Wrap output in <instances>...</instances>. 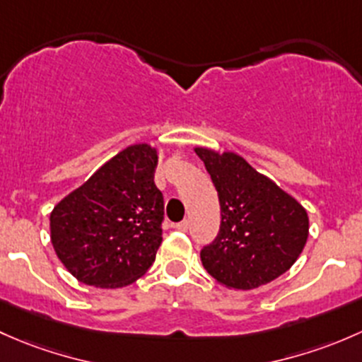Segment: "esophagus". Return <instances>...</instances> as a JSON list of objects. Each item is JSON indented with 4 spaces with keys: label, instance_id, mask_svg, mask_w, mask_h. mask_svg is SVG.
<instances>
[{
    "label": "esophagus",
    "instance_id": "obj_1",
    "mask_svg": "<svg viewBox=\"0 0 362 362\" xmlns=\"http://www.w3.org/2000/svg\"><path fill=\"white\" fill-rule=\"evenodd\" d=\"M188 228H189L188 219H182V221L176 223V230H180V232H188Z\"/></svg>",
    "mask_w": 362,
    "mask_h": 362
}]
</instances>
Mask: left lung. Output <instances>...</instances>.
I'll use <instances>...</instances> for the list:
<instances>
[{"instance_id": "1", "label": "left lung", "mask_w": 362, "mask_h": 362, "mask_svg": "<svg viewBox=\"0 0 362 362\" xmlns=\"http://www.w3.org/2000/svg\"><path fill=\"white\" fill-rule=\"evenodd\" d=\"M218 192L221 225L200 251L219 284L255 289L288 272L308 237L307 211L235 153L195 148Z\"/></svg>"}]
</instances>
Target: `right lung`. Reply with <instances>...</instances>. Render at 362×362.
Returning a JSON list of instances; mask_svg holds the SVG:
<instances>
[{"label":"right lung","instance_id":"add662e5","mask_svg":"<svg viewBox=\"0 0 362 362\" xmlns=\"http://www.w3.org/2000/svg\"><path fill=\"white\" fill-rule=\"evenodd\" d=\"M156 162L150 144L125 148L54 207L52 245L80 282L124 288L153 264L163 221Z\"/></svg>","mask_w":362,"mask_h":362}]
</instances>
